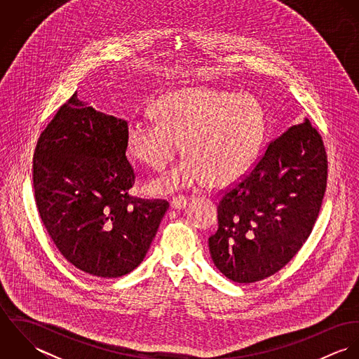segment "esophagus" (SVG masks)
Here are the masks:
<instances>
[{
	"label": "esophagus",
	"instance_id": "1",
	"mask_svg": "<svg viewBox=\"0 0 359 359\" xmlns=\"http://www.w3.org/2000/svg\"><path fill=\"white\" fill-rule=\"evenodd\" d=\"M188 202H189V199L187 198V196H177V198H172V201H171V208L172 210H182V208H185L187 205H188Z\"/></svg>",
	"mask_w": 359,
	"mask_h": 359
}]
</instances>
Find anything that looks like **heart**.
<instances>
[{
    "label": "heart",
    "instance_id": "heart-1",
    "mask_svg": "<svg viewBox=\"0 0 359 359\" xmlns=\"http://www.w3.org/2000/svg\"><path fill=\"white\" fill-rule=\"evenodd\" d=\"M154 118L127 127V154L161 172L178 152L187 156L149 188L154 194L205 187H226L241 180L259 152L265 118L261 104L246 94L189 88L160 97Z\"/></svg>",
    "mask_w": 359,
    "mask_h": 359
}]
</instances>
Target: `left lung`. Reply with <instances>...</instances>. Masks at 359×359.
Here are the masks:
<instances>
[{
	"label": "left lung",
	"instance_id": "left-lung-1",
	"mask_svg": "<svg viewBox=\"0 0 359 359\" xmlns=\"http://www.w3.org/2000/svg\"><path fill=\"white\" fill-rule=\"evenodd\" d=\"M327 156L309 120L272 141L255 167L218 201L208 238L215 266L236 283L282 269L306 243L326 191Z\"/></svg>",
	"mask_w": 359,
	"mask_h": 359
}]
</instances>
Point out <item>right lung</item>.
Segmentation results:
<instances>
[{
    "instance_id": "add662e5",
    "label": "right lung",
    "mask_w": 359,
    "mask_h": 359,
    "mask_svg": "<svg viewBox=\"0 0 359 359\" xmlns=\"http://www.w3.org/2000/svg\"><path fill=\"white\" fill-rule=\"evenodd\" d=\"M127 127L73 94L33 156L36 205L52 242L100 278L123 276L142 262L170 205L128 195L135 174L126 157Z\"/></svg>"
}]
</instances>
